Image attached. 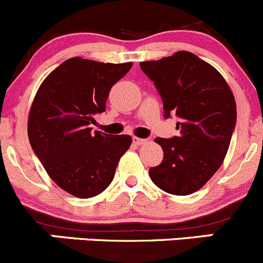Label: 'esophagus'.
I'll use <instances>...</instances> for the list:
<instances>
[{
	"label": "esophagus",
	"instance_id": "obj_1",
	"mask_svg": "<svg viewBox=\"0 0 263 263\" xmlns=\"http://www.w3.org/2000/svg\"><path fill=\"white\" fill-rule=\"evenodd\" d=\"M133 142H134L137 145H142V144H144V143H147V139H142V138L134 137L133 138Z\"/></svg>",
	"mask_w": 263,
	"mask_h": 263
}]
</instances>
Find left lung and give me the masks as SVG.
Here are the masks:
<instances>
[{
  "label": "left lung",
  "mask_w": 263,
  "mask_h": 263,
  "mask_svg": "<svg viewBox=\"0 0 263 263\" xmlns=\"http://www.w3.org/2000/svg\"><path fill=\"white\" fill-rule=\"evenodd\" d=\"M163 102V118L179 119L178 137L156 138L163 160L149 168L153 183L175 196L201 189L219 167L236 125L234 96L221 74L192 52L140 62Z\"/></svg>",
  "instance_id": "8db88e82"
}]
</instances>
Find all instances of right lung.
Returning a JSON list of instances; mask_svg holds the SVG:
<instances>
[{
	"label": "right lung",
	"instance_id": "obj_1",
	"mask_svg": "<svg viewBox=\"0 0 263 263\" xmlns=\"http://www.w3.org/2000/svg\"><path fill=\"white\" fill-rule=\"evenodd\" d=\"M132 66L72 57L44 79L33 101L28 121L33 152L52 180L78 198L102 193L130 147V135L92 132L90 124L106 111L110 89Z\"/></svg>",
	"mask_w": 263,
	"mask_h": 263
}]
</instances>
